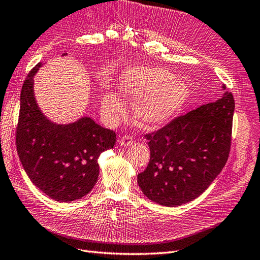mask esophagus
<instances>
[{
  "instance_id": "34e87169",
  "label": "esophagus",
  "mask_w": 260,
  "mask_h": 260,
  "mask_svg": "<svg viewBox=\"0 0 260 260\" xmlns=\"http://www.w3.org/2000/svg\"><path fill=\"white\" fill-rule=\"evenodd\" d=\"M118 143L119 145L123 146V147H127V146H131L133 144V137L125 135L118 139Z\"/></svg>"
}]
</instances>
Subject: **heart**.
Here are the masks:
<instances>
[{"mask_svg": "<svg viewBox=\"0 0 260 260\" xmlns=\"http://www.w3.org/2000/svg\"><path fill=\"white\" fill-rule=\"evenodd\" d=\"M174 75L161 68L133 67L126 69L118 81V90L133 105L135 123L143 128H155L169 122L182 109L189 98V88ZM102 110L112 117L124 111V102L114 92L101 99Z\"/></svg>", "mask_w": 260, "mask_h": 260, "instance_id": "b5f03b06", "label": "heart"}]
</instances>
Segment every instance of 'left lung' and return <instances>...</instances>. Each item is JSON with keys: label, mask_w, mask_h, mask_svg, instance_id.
Wrapping results in <instances>:
<instances>
[{"label": "left lung", "mask_w": 260, "mask_h": 260, "mask_svg": "<svg viewBox=\"0 0 260 260\" xmlns=\"http://www.w3.org/2000/svg\"><path fill=\"white\" fill-rule=\"evenodd\" d=\"M225 91L217 101L179 116L145 135L150 160L137 182L143 193L164 206H179L201 196L228 161L234 98Z\"/></svg>", "instance_id": "obj_1"}]
</instances>
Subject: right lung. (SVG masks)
<instances>
[{
	"instance_id": "right-lung-1",
	"label": "right lung",
	"mask_w": 260,
	"mask_h": 260,
	"mask_svg": "<svg viewBox=\"0 0 260 260\" xmlns=\"http://www.w3.org/2000/svg\"><path fill=\"white\" fill-rule=\"evenodd\" d=\"M42 66L39 62L31 69L21 91L17 154L26 175L39 190L55 201L71 202L95 185L98 159L114 147L116 134L89 116L69 124H57L46 117L34 94V76Z\"/></svg>"
}]
</instances>
